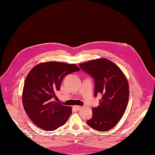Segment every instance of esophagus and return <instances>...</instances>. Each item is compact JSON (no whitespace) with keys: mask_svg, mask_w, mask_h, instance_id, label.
<instances>
[{"mask_svg":"<svg viewBox=\"0 0 155 155\" xmlns=\"http://www.w3.org/2000/svg\"><path fill=\"white\" fill-rule=\"evenodd\" d=\"M74 109L77 110H80L81 108H82V107L78 106V105H75V106H74Z\"/></svg>","mask_w":155,"mask_h":155,"instance_id":"esophagus-1","label":"esophagus"}]
</instances>
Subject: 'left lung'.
I'll use <instances>...</instances> for the list:
<instances>
[{"label":"left lung","mask_w":155,"mask_h":155,"mask_svg":"<svg viewBox=\"0 0 155 155\" xmlns=\"http://www.w3.org/2000/svg\"><path fill=\"white\" fill-rule=\"evenodd\" d=\"M81 69L93 77L94 96L101 95L100 104L93 108V116L87 124L101 132L113 128L123 117L129 98L126 76L114 62L100 58L79 64Z\"/></svg>","instance_id":"left-lung-1"}]
</instances>
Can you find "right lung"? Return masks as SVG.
Instances as JSON below:
<instances>
[{
    "label": "right lung",
    "instance_id": "1",
    "mask_svg": "<svg viewBox=\"0 0 155 155\" xmlns=\"http://www.w3.org/2000/svg\"><path fill=\"white\" fill-rule=\"evenodd\" d=\"M80 70L74 64L49 61L37 64L28 72L23 87L22 104L38 127L52 131L66 123L72 107L56 103L52 98H57L65 75Z\"/></svg>",
    "mask_w": 155,
    "mask_h": 155
}]
</instances>
